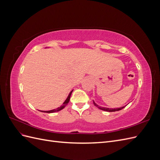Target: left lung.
<instances>
[{
    "mask_svg": "<svg viewBox=\"0 0 160 160\" xmlns=\"http://www.w3.org/2000/svg\"><path fill=\"white\" fill-rule=\"evenodd\" d=\"M93 104L96 106L97 108H98L99 109H101V110H103V111H109V112H113V111H119V110H122V109H123L125 106H123V107H122L120 108H114V109H109V108H103V107H100V106H99L98 105H97L95 101H93Z\"/></svg>",
    "mask_w": 160,
    "mask_h": 160,
    "instance_id": "left-lung-1",
    "label": "left lung"
}]
</instances>
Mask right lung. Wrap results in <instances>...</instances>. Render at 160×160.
<instances>
[{"mask_svg": "<svg viewBox=\"0 0 160 160\" xmlns=\"http://www.w3.org/2000/svg\"><path fill=\"white\" fill-rule=\"evenodd\" d=\"M72 91H73V90H72V91L70 92V93L69 94L68 97H67V98L66 100L65 101V102H64L63 103H62V105L61 106V107L58 108H57V109H55L50 110V111H41V112H45V113H54V112H57V111H59L62 109H63V108L65 107V106H66L67 104H68V103L69 102L70 98H71V93H72Z\"/></svg>", "mask_w": 160, "mask_h": 160, "instance_id": "add662e5", "label": "right lung"}]
</instances>
